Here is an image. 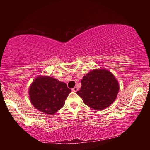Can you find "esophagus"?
Segmentation results:
<instances>
[{
  "instance_id": "obj_1",
  "label": "esophagus",
  "mask_w": 150,
  "mask_h": 150,
  "mask_svg": "<svg viewBox=\"0 0 150 150\" xmlns=\"http://www.w3.org/2000/svg\"><path fill=\"white\" fill-rule=\"evenodd\" d=\"M72 91H73V92H77V91H78V88L77 87H75L74 88H72Z\"/></svg>"
}]
</instances>
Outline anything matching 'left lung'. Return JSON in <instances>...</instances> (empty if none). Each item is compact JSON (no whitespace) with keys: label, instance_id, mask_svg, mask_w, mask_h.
<instances>
[{"label":"left lung","instance_id":"left-lung-1","mask_svg":"<svg viewBox=\"0 0 150 150\" xmlns=\"http://www.w3.org/2000/svg\"><path fill=\"white\" fill-rule=\"evenodd\" d=\"M77 94L83 103L96 110H103L114 103L119 91L118 81L112 73L105 69H94L81 81Z\"/></svg>","mask_w":150,"mask_h":150}]
</instances>
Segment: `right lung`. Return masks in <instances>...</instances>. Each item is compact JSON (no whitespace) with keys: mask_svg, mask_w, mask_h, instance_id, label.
Instances as JSON below:
<instances>
[{"mask_svg":"<svg viewBox=\"0 0 150 150\" xmlns=\"http://www.w3.org/2000/svg\"><path fill=\"white\" fill-rule=\"evenodd\" d=\"M71 92L64 82L42 75L35 78L28 90L32 105L46 115H54L62 108Z\"/></svg>","mask_w":150,"mask_h":150,"instance_id":"obj_1","label":"right lung"}]
</instances>
